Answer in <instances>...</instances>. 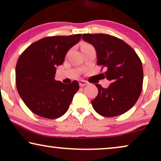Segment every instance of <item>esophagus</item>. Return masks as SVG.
Segmentation results:
<instances>
[{"label": "esophagus", "instance_id": "esophagus-1", "mask_svg": "<svg viewBox=\"0 0 161 161\" xmlns=\"http://www.w3.org/2000/svg\"><path fill=\"white\" fill-rule=\"evenodd\" d=\"M87 84H88V83L86 80H80V81H79V85H80V86H84L87 85Z\"/></svg>", "mask_w": 161, "mask_h": 161}]
</instances>
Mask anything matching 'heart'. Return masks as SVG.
Returning <instances> with one entry per match:
<instances>
[{
	"instance_id": "1",
	"label": "heart",
	"mask_w": 161,
	"mask_h": 161,
	"mask_svg": "<svg viewBox=\"0 0 161 161\" xmlns=\"http://www.w3.org/2000/svg\"><path fill=\"white\" fill-rule=\"evenodd\" d=\"M89 46H91L90 45H89V44H86V43H83L82 45H81V50L84 49V48L87 47H89Z\"/></svg>"
}]
</instances>
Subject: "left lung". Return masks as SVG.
<instances>
[{"label":"left lung","mask_w":161,"mask_h":161,"mask_svg":"<svg viewBox=\"0 0 161 161\" xmlns=\"http://www.w3.org/2000/svg\"><path fill=\"white\" fill-rule=\"evenodd\" d=\"M83 40L95 48L97 65L106 68L104 78L111 81L107 89L95 84L98 94L92 101L97 113L105 117L129 111L142 93V64L133 48L122 39L104 34H84Z\"/></svg>","instance_id":"obj_1"}]
</instances>
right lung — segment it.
<instances>
[{
	"instance_id": "obj_1",
	"label": "right lung",
	"mask_w": 161,
	"mask_h": 161,
	"mask_svg": "<svg viewBox=\"0 0 161 161\" xmlns=\"http://www.w3.org/2000/svg\"><path fill=\"white\" fill-rule=\"evenodd\" d=\"M80 37L81 34L45 37L28 46L20 55L15 69L17 89L34 114L57 119L67 111L79 89L78 82L65 84L55 80V75L68 50Z\"/></svg>"
}]
</instances>
